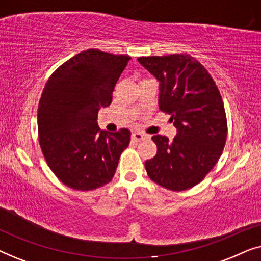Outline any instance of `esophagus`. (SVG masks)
Masks as SVG:
<instances>
[{
	"mask_svg": "<svg viewBox=\"0 0 261 261\" xmlns=\"http://www.w3.org/2000/svg\"><path fill=\"white\" fill-rule=\"evenodd\" d=\"M146 138H147V135L141 133V132L135 130V132H133V133H132V139H133V140L140 141V140H144V139H146Z\"/></svg>",
	"mask_w": 261,
	"mask_h": 261,
	"instance_id": "obj_1",
	"label": "esophagus"
}]
</instances>
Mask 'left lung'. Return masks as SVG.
Segmentation results:
<instances>
[{"label":"left lung","instance_id":"1","mask_svg":"<svg viewBox=\"0 0 261 261\" xmlns=\"http://www.w3.org/2000/svg\"><path fill=\"white\" fill-rule=\"evenodd\" d=\"M160 82L159 109L177 128L173 140L153 135L154 158L146 160L148 177L171 191L188 190L204 179L222 154L227 116L212 74L187 53L139 57Z\"/></svg>","mask_w":261,"mask_h":261}]
</instances>
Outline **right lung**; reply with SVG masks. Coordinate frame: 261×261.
<instances>
[{
  "label": "right lung",
  "mask_w": 261,
  "mask_h": 261,
  "mask_svg": "<svg viewBox=\"0 0 261 261\" xmlns=\"http://www.w3.org/2000/svg\"><path fill=\"white\" fill-rule=\"evenodd\" d=\"M129 56L90 48L62 64L45 84L38 108L39 144L56 177L73 190L91 191L116 172L130 132L99 130L98 110L108 107Z\"/></svg>",
  "instance_id": "right-lung-1"
}]
</instances>
